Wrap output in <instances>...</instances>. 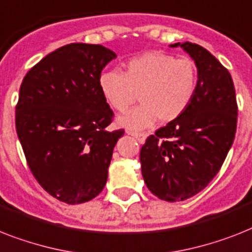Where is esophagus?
Wrapping results in <instances>:
<instances>
[{
    "label": "esophagus",
    "mask_w": 252,
    "mask_h": 252,
    "mask_svg": "<svg viewBox=\"0 0 252 252\" xmlns=\"http://www.w3.org/2000/svg\"><path fill=\"white\" fill-rule=\"evenodd\" d=\"M126 133H128L129 136H133L134 138H137V141H138L140 144H144L145 140H146V134H144V133L132 132V130H126Z\"/></svg>",
    "instance_id": "obj_1"
}]
</instances>
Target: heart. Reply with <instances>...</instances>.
Returning <instances> with one entry per match:
<instances>
[{"instance_id": "1", "label": "heart", "mask_w": 252, "mask_h": 252, "mask_svg": "<svg viewBox=\"0 0 252 252\" xmlns=\"http://www.w3.org/2000/svg\"><path fill=\"white\" fill-rule=\"evenodd\" d=\"M197 68L190 59L160 52L130 58L124 72L106 69L98 77L102 97L114 110L124 112L136 99L142 102L118 123L128 129H142L160 122H172L189 107L197 91Z\"/></svg>"}]
</instances>
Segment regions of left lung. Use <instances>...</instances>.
<instances>
[{
  "label": "left lung",
  "mask_w": 252,
  "mask_h": 252,
  "mask_svg": "<svg viewBox=\"0 0 252 252\" xmlns=\"http://www.w3.org/2000/svg\"><path fill=\"white\" fill-rule=\"evenodd\" d=\"M198 71L197 91L177 119L147 137L141 171L151 193L167 202L198 194L221 168L237 129L236 91L228 69L197 44L177 42Z\"/></svg>",
  "instance_id": "left-lung-1"
}]
</instances>
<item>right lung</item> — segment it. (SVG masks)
Instances as JSON below:
<instances>
[{
    "mask_svg": "<svg viewBox=\"0 0 252 252\" xmlns=\"http://www.w3.org/2000/svg\"><path fill=\"white\" fill-rule=\"evenodd\" d=\"M116 54L102 45H64L28 71L15 126L28 167L42 188L67 204L93 199L124 129L108 130L114 112L98 77Z\"/></svg>",
    "mask_w": 252,
    "mask_h": 252,
    "instance_id": "right-lung-1",
    "label": "right lung"
}]
</instances>
